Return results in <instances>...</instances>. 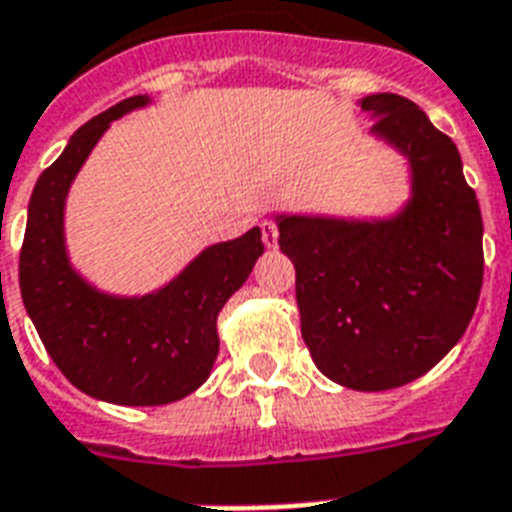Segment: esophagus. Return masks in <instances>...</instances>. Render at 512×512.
<instances>
[{
    "label": "esophagus",
    "mask_w": 512,
    "mask_h": 512,
    "mask_svg": "<svg viewBox=\"0 0 512 512\" xmlns=\"http://www.w3.org/2000/svg\"><path fill=\"white\" fill-rule=\"evenodd\" d=\"M277 237H280L277 224L272 222V219H264V222H261V240H264V245H267V248H275Z\"/></svg>",
    "instance_id": "1"
}]
</instances>
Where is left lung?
I'll use <instances>...</instances> for the list:
<instances>
[{
    "mask_svg": "<svg viewBox=\"0 0 512 512\" xmlns=\"http://www.w3.org/2000/svg\"><path fill=\"white\" fill-rule=\"evenodd\" d=\"M370 132L407 155L410 203L391 219L277 216L296 267L301 335L314 365L354 391H388L447 357L476 312L484 222L457 145L407 97L359 100Z\"/></svg>",
    "mask_w": 512,
    "mask_h": 512,
    "instance_id": "8db88e82",
    "label": "left lung"
}]
</instances>
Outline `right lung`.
<instances>
[{"instance_id":"right-lung-1","label":"right lung","mask_w":512,"mask_h":512,"mask_svg":"<svg viewBox=\"0 0 512 512\" xmlns=\"http://www.w3.org/2000/svg\"><path fill=\"white\" fill-rule=\"evenodd\" d=\"M147 105L121 100L81 126L42 171L28 203L20 248V296L60 372L84 394L126 407L185 399L211 375L219 354L216 317L264 253L261 230L216 243L166 288L121 298L92 288L65 251V195L110 121Z\"/></svg>"}]
</instances>
